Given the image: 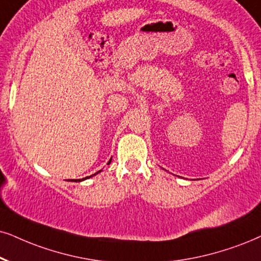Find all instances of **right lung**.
I'll use <instances>...</instances> for the list:
<instances>
[{
  "label": "right lung",
  "instance_id": "1",
  "mask_svg": "<svg viewBox=\"0 0 261 261\" xmlns=\"http://www.w3.org/2000/svg\"><path fill=\"white\" fill-rule=\"evenodd\" d=\"M111 161H112V159L108 161V164L107 165H110L111 164ZM98 172H101V171H98ZM98 172H96V173H94L92 174V176H95V174H97ZM92 176H89V177H85V178H83V179H72V182H82V180H84V179H88V178H90V177H92Z\"/></svg>",
  "mask_w": 261,
  "mask_h": 261
}]
</instances>
